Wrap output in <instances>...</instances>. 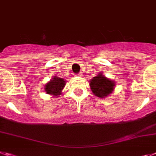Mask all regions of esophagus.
I'll use <instances>...</instances> for the list:
<instances>
[{
	"instance_id": "esophagus-1",
	"label": "esophagus",
	"mask_w": 156,
	"mask_h": 156,
	"mask_svg": "<svg viewBox=\"0 0 156 156\" xmlns=\"http://www.w3.org/2000/svg\"><path fill=\"white\" fill-rule=\"evenodd\" d=\"M82 73H79V74H78V76H80V77L82 76Z\"/></svg>"
}]
</instances>
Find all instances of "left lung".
Here are the masks:
<instances>
[{
	"mask_svg": "<svg viewBox=\"0 0 156 156\" xmlns=\"http://www.w3.org/2000/svg\"><path fill=\"white\" fill-rule=\"evenodd\" d=\"M89 86L96 97L104 99L113 93L115 83V81L105 77L101 72L89 81Z\"/></svg>",
	"mask_w": 156,
	"mask_h": 156,
	"instance_id": "obj_1",
	"label": "left lung"
}]
</instances>
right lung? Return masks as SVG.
Listing matches in <instances>:
<instances>
[{"instance_id":"add662e5","label":"right lung","mask_w":156,"mask_h":156,"mask_svg":"<svg viewBox=\"0 0 156 156\" xmlns=\"http://www.w3.org/2000/svg\"><path fill=\"white\" fill-rule=\"evenodd\" d=\"M66 82L67 81L63 78L53 76L52 79L44 86V92L47 94L52 95L54 97H59V95L63 93L62 91L66 86Z\"/></svg>"}]
</instances>
